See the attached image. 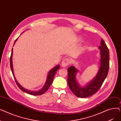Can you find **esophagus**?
Returning a JSON list of instances; mask_svg holds the SVG:
<instances>
[{
  "label": "esophagus",
  "mask_w": 121,
  "mask_h": 121,
  "mask_svg": "<svg viewBox=\"0 0 121 121\" xmlns=\"http://www.w3.org/2000/svg\"><path fill=\"white\" fill-rule=\"evenodd\" d=\"M70 63L71 61L69 58H64L62 62V66L64 67L68 66L69 64H70Z\"/></svg>",
  "instance_id": "1"
}]
</instances>
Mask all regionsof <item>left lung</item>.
<instances>
[{
	"label": "left lung",
	"mask_w": 121,
	"mask_h": 121,
	"mask_svg": "<svg viewBox=\"0 0 121 121\" xmlns=\"http://www.w3.org/2000/svg\"><path fill=\"white\" fill-rule=\"evenodd\" d=\"M100 50V65L99 72L92 81L84 87H80L76 81L75 75L78 70L73 66L68 69V84L72 92L76 96L85 98L90 97L96 93L103 84L108 73L109 68V52L106 44L102 39Z\"/></svg>",
	"instance_id": "left-lung-1"
}]
</instances>
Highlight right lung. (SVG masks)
Returning <instances> with one entry per match:
<instances>
[{"instance_id":"obj_1","label":"right lung","mask_w":121,"mask_h":121,"mask_svg":"<svg viewBox=\"0 0 121 121\" xmlns=\"http://www.w3.org/2000/svg\"><path fill=\"white\" fill-rule=\"evenodd\" d=\"M17 39L16 40V41H15L14 44V45L15 44L16 42L17 41ZM13 48L12 49V52H11V55L10 56V67H11V71L13 73V75L15 81H16V83L17 84V86L18 87V88L20 89L22 91L26 93L29 95H34V96H39V95H42L43 94H44L45 92H46V91H47V90L48 89V88H49L50 86L52 84V82L53 81L54 77V75L55 74L56 72V71L58 70V69H59L60 66L59 65H57L55 67H54V68H53L52 69H51V70L48 73V78L47 79V81L46 82V83L44 84V85L43 86V88L41 89L40 90L38 91H29L28 90L25 89V88H23L22 86H21L20 84H19L17 82V81L16 78H15V76H14V72H13V64H12V56H13Z\"/></svg>"}]
</instances>
